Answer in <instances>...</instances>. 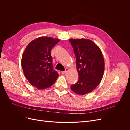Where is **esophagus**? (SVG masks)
Here are the masks:
<instances>
[{
  "label": "esophagus",
  "instance_id": "esophagus-1",
  "mask_svg": "<svg viewBox=\"0 0 130 130\" xmlns=\"http://www.w3.org/2000/svg\"><path fill=\"white\" fill-rule=\"evenodd\" d=\"M69 70V69L68 68H66V69H65V70L64 71H61V73L62 74H65L66 73H67V72Z\"/></svg>",
  "mask_w": 130,
  "mask_h": 130
}]
</instances>
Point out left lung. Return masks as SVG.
<instances>
[{
	"mask_svg": "<svg viewBox=\"0 0 130 130\" xmlns=\"http://www.w3.org/2000/svg\"><path fill=\"white\" fill-rule=\"evenodd\" d=\"M76 58L78 81L71 86L72 91L79 95L92 92L99 85L103 76L104 62L100 49L89 39L69 40Z\"/></svg>",
	"mask_w": 130,
	"mask_h": 130,
	"instance_id": "8db88e82",
	"label": "left lung"
}]
</instances>
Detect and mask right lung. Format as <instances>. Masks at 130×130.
Wrapping results in <instances>:
<instances>
[{
    "mask_svg": "<svg viewBox=\"0 0 130 130\" xmlns=\"http://www.w3.org/2000/svg\"><path fill=\"white\" fill-rule=\"evenodd\" d=\"M59 41L58 39L40 37L30 42L23 53L21 66L25 77L38 89L49 88L58 77L53 69L51 51Z\"/></svg>",
    "mask_w": 130,
    "mask_h": 130,
    "instance_id": "right-lung-1",
    "label": "right lung"
}]
</instances>
